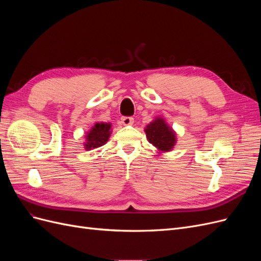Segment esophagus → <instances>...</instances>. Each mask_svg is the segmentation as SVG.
I'll use <instances>...</instances> for the list:
<instances>
[{"instance_id":"obj_1","label":"esophagus","mask_w":261,"mask_h":261,"mask_svg":"<svg viewBox=\"0 0 261 261\" xmlns=\"http://www.w3.org/2000/svg\"><path fill=\"white\" fill-rule=\"evenodd\" d=\"M121 121H122L123 125H133L134 118L132 116H123L121 118Z\"/></svg>"}]
</instances>
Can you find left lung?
<instances>
[{"label":"left lung","instance_id":"obj_1","mask_svg":"<svg viewBox=\"0 0 261 261\" xmlns=\"http://www.w3.org/2000/svg\"><path fill=\"white\" fill-rule=\"evenodd\" d=\"M147 139L160 152L171 151L176 144V134L162 117H155L145 128Z\"/></svg>","mask_w":261,"mask_h":261}]
</instances>
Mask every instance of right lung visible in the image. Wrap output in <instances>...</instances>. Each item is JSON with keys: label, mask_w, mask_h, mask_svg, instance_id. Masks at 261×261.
Segmentation results:
<instances>
[{"label": "right lung", "mask_w": 261, "mask_h": 261, "mask_svg": "<svg viewBox=\"0 0 261 261\" xmlns=\"http://www.w3.org/2000/svg\"><path fill=\"white\" fill-rule=\"evenodd\" d=\"M111 124L110 123H96L93 127L87 133L86 143L84 144L87 150L94 149L103 146L111 135Z\"/></svg>", "instance_id": "obj_1"}]
</instances>
